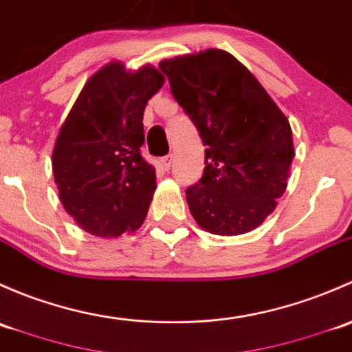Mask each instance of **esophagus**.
Masks as SVG:
<instances>
[{
	"instance_id": "esophagus-1",
	"label": "esophagus",
	"mask_w": 352,
	"mask_h": 352,
	"mask_svg": "<svg viewBox=\"0 0 352 352\" xmlns=\"http://www.w3.org/2000/svg\"><path fill=\"white\" fill-rule=\"evenodd\" d=\"M171 162H173V155H164V157L159 159V164L164 171H169L171 169Z\"/></svg>"
}]
</instances>
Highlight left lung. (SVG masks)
I'll use <instances>...</instances> for the list:
<instances>
[{
  "label": "left lung",
  "instance_id": "8db88e82",
  "mask_svg": "<svg viewBox=\"0 0 352 352\" xmlns=\"http://www.w3.org/2000/svg\"><path fill=\"white\" fill-rule=\"evenodd\" d=\"M159 67L206 146L201 179L186 190L193 219L227 237L257 229L288 186L295 157L288 118L226 50L183 54Z\"/></svg>",
  "mask_w": 352,
  "mask_h": 352
}]
</instances>
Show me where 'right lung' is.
<instances>
[{
  "instance_id": "right-lung-1",
  "label": "right lung",
  "mask_w": 352,
  "mask_h": 352,
  "mask_svg": "<svg viewBox=\"0 0 352 352\" xmlns=\"http://www.w3.org/2000/svg\"><path fill=\"white\" fill-rule=\"evenodd\" d=\"M164 85L152 64L100 67L82 86L52 151L59 200L74 222L101 239L140 229L155 191V169L140 155L144 110Z\"/></svg>"
}]
</instances>
